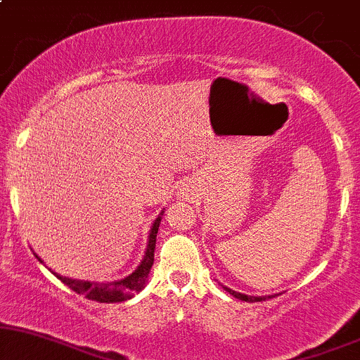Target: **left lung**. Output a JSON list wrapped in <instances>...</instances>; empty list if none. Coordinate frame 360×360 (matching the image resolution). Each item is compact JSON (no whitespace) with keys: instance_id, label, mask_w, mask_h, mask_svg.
<instances>
[{"instance_id":"1","label":"left lung","mask_w":360,"mask_h":360,"mask_svg":"<svg viewBox=\"0 0 360 360\" xmlns=\"http://www.w3.org/2000/svg\"><path fill=\"white\" fill-rule=\"evenodd\" d=\"M223 289H225L226 292H230V295H232L233 298L242 300V301H249V303H254V301H264L266 298H274V295H271V296H247V295H242V292L233 291V289H230V288H226V286H223Z\"/></svg>"}]
</instances>
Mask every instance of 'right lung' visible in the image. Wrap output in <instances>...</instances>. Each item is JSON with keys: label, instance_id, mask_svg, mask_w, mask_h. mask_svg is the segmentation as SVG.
I'll use <instances>...</instances> for the list:
<instances>
[{"label": "right lung", "instance_id": "obj_1", "mask_svg": "<svg viewBox=\"0 0 360 360\" xmlns=\"http://www.w3.org/2000/svg\"><path fill=\"white\" fill-rule=\"evenodd\" d=\"M162 214H164V210L159 213V217L155 218L154 223H152L150 233H148L147 249H146V254H143L142 262H140L137 269L131 272V274H128L127 278L111 281V283H91V281L65 278V276L57 274V272L52 269L51 272L57 279H60L65 286H69L72 291H76L77 295H82L88 300L100 301V303H120V301L131 300L135 292L142 291L147 284L148 272H150L152 264H154L155 238H157V232H159V223L162 220ZM35 257L42 262V259H40L37 254Z\"/></svg>", "mask_w": 360, "mask_h": 360}]
</instances>
